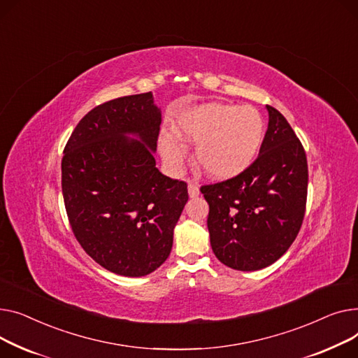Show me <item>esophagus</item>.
Listing matches in <instances>:
<instances>
[{"label":"esophagus","instance_id":"1","mask_svg":"<svg viewBox=\"0 0 358 358\" xmlns=\"http://www.w3.org/2000/svg\"><path fill=\"white\" fill-rule=\"evenodd\" d=\"M187 192H189V196H191V198H196L199 195V186L194 182H189L187 183Z\"/></svg>","mask_w":358,"mask_h":358}]
</instances>
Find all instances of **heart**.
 <instances>
[{"mask_svg":"<svg viewBox=\"0 0 358 358\" xmlns=\"http://www.w3.org/2000/svg\"><path fill=\"white\" fill-rule=\"evenodd\" d=\"M176 132L160 136L159 145L164 162L179 166L185 145L179 136L198 143L195 157L201 169L214 179H229L244 172L260 152L264 124L253 107L209 102L187 108L176 118Z\"/></svg>","mask_w":358,"mask_h":358,"instance_id":"heart-1","label":"heart"}]
</instances>
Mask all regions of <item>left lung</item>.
Listing matches in <instances>:
<instances>
[{"label": "left lung", "instance_id": "left-lung-1", "mask_svg": "<svg viewBox=\"0 0 358 358\" xmlns=\"http://www.w3.org/2000/svg\"><path fill=\"white\" fill-rule=\"evenodd\" d=\"M266 108L268 127L257 159L234 178L201 186L214 255L241 271L280 259L295 241L306 209L303 145L276 108Z\"/></svg>", "mask_w": 358, "mask_h": 358}]
</instances>
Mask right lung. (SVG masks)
<instances>
[{
  "instance_id": "1",
  "label": "right lung",
  "mask_w": 358,
  "mask_h": 358,
  "mask_svg": "<svg viewBox=\"0 0 358 358\" xmlns=\"http://www.w3.org/2000/svg\"><path fill=\"white\" fill-rule=\"evenodd\" d=\"M160 124L152 92L115 98L83 117L63 150L62 192L73 236L121 276H145L169 257L189 198L186 182L156 167Z\"/></svg>"
}]
</instances>
